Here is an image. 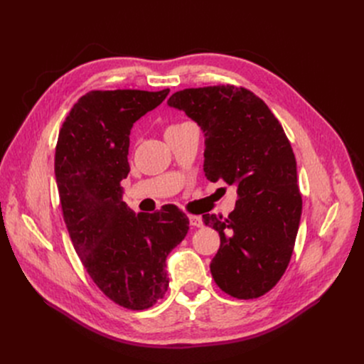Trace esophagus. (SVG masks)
<instances>
[{
    "label": "esophagus",
    "mask_w": 364,
    "mask_h": 364,
    "mask_svg": "<svg viewBox=\"0 0 364 364\" xmlns=\"http://www.w3.org/2000/svg\"><path fill=\"white\" fill-rule=\"evenodd\" d=\"M188 219H189V225H191V227H194V228H201L203 227V219L200 216L189 215Z\"/></svg>",
    "instance_id": "1"
}]
</instances>
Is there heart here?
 <instances>
[{
  "label": "heart",
  "mask_w": 364,
  "mask_h": 364,
  "mask_svg": "<svg viewBox=\"0 0 364 364\" xmlns=\"http://www.w3.org/2000/svg\"><path fill=\"white\" fill-rule=\"evenodd\" d=\"M176 126H179V124H176ZM171 127H173V126H171Z\"/></svg>",
  "instance_id": "b5f03b06"
}]
</instances>
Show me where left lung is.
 I'll use <instances>...</instances> for the list:
<instances>
[{"label":"left lung","instance_id":"obj_1","mask_svg":"<svg viewBox=\"0 0 364 364\" xmlns=\"http://www.w3.org/2000/svg\"><path fill=\"white\" fill-rule=\"evenodd\" d=\"M167 103L201 127L207 179L237 186L228 218L203 215L220 237L215 283L237 299L265 295L290 262L302 213L296 159L280 121L261 97L231 84L185 89Z\"/></svg>","mask_w":364,"mask_h":364}]
</instances>
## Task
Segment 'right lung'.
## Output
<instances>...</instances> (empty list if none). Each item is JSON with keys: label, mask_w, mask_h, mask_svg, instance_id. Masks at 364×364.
<instances>
[{"label": "right lung", "mask_w": 364, "mask_h": 364, "mask_svg": "<svg viewBox=\"0 0 364 364\" xmlns=\"http://www.w3.org/2000/svg\"><path fill=\"white\" fill-rule=\"evenodd\" d=\"M168 92L85 93L63 121L55 154L63 220L74 249L96 286L133 311L151 308L166 295V257L189 230L176 205L136 215L123 201L130 130Z\"/></svg>", "instance_id": "obj_1"}]
</instances>
